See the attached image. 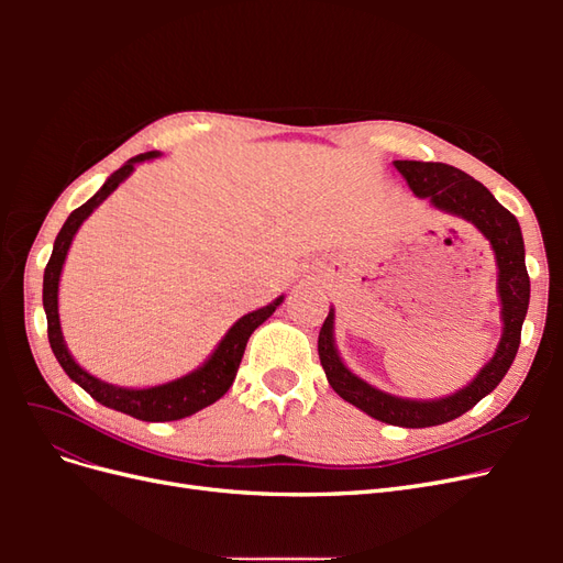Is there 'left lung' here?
I'll return each mask as SVG.
<instances>
[{"mask_svg": "<svg viewBox=\"0 0 563 563\" xmlns=\"http://www.w3.org/2000/svg\"><path fill=\"white\" fill-rule=\"evenodd\" d=\"M395 166L418 197H428L437 209L470 220L490 242L498 263V294L505 323L496 356L482 368L479 376L455 395L439 401H411L385 395L345 368L333 345V310L319 331L317 350L329 385L345 401L362 408L371 418L397 424V428H432V424H444L467 413L500 385L521 343V323L528 310V298H531V279L526 272L523 236L517 218L498 203L479 180L441 162L401 159L395 162Z\"/></svg>", "mask_w": 563, "mask_h": 563, "instance_id": "1", "label": "left lung"}]
</instances>
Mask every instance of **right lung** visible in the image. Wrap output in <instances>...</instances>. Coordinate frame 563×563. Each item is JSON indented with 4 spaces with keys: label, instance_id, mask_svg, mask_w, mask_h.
Instances as JSON below:
<instances>
[{
    "label": "right lung",
    "instance_id": "1",
    "mask_svg": "<svg viewBox=\"0 0 563 563\" xmlns=\"http://www.w3.org/2000/svg\"><path fill=\"white\" fill-rule=\"evenodd\" d=\"M159 152H143V155L131 157L122 168L106 180V185L87 201L81 203L79 209L70 213V218L65 220V225L60 228L56 242H54V253L46 263L44 269V310H46V331H48V345L54 350L58 364L63 371L70 376L79 387H84L89 395L108 408H114V411H122L126 416H133L139 420L147 422H166V420H180L192 416L201 408H207L209 404L218 401L230 389L234 383L236 368H240V362L244 356L246 343L251 333L261 327V323L275 312L284 298H277L275 302H269L267 308L255 310L246 317H242L234 327L228 331V335L220 340L218 350L211 354V360L203 364L199 371L190 373L180 380L157 385V387H147V389H124V387H114L103 380H98L89 376L87 371L75 364V360L67 352L63 343V333H60V321H58V279H60V269L65 263L67 249L73 244V236L79 230V225L91 216V211L98 207L100 201L108 199L117 190V185L122 183L139 162L157 157Z\"/></svg>",
    "mask_w": 563,
    "mask_h": 563
}]
</instances>
